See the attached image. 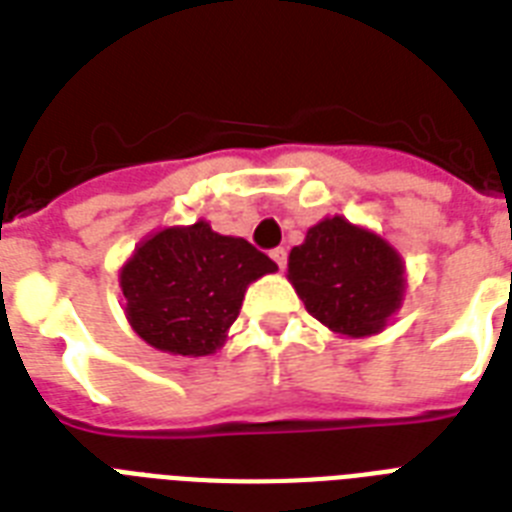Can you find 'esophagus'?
Instances as JSON below:
<instances>
[{"instance_id": "34e87169", "label": "esophagus", "mask_w": 512, "mask_h": 512, "mask_svg": "<svg viewBox=\"0 0 512 512\" xmlns=\"http://www.w3.org/2000/svg\"><path fill=\"white\" fill-rule=\"evenodd\" d=\"M271 257H273V263L279 265L281 271L287 268V249H284V247H276V249H273V252H271Z\"/></svg>"}]
</instances>
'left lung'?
Wrapping results in <instances>:
<instances>
[{"label":"left lung","instance_id":"1","mask_svg":"<svg viewBox=\"0 0 512 512\" xmlns=\"http://www.w3.org/2000/svg\"><path fill=\"white\" fill-rule=\"evenodd\" d=\"M289 281L305 311L335 335L369 337L385 329L404 300V260L377 233L324 217L289 252Z\"/></svg>","mask_w":512,"mask_h":512}]
</instances>
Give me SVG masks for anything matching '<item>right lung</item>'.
I'll return each instance as SVG.
<instances>
[{
    "mask_svg": "<svg viewBox=\"0 0 512 512\" xmlns=\"http://www.w3.org/2000/svg\"><path fill=\"white\" fill-rule=\"evenodd\" d=\"M279 271L247 239L220 236L207 220L151 233L124 263L127 321L172 356H209L228 337L252 281Z\"/></svg>",
    "mask_w": 512,
    "mask_h": 512,
    "instance_id": "1",
    "label": "right lung"
}]
</instances>
